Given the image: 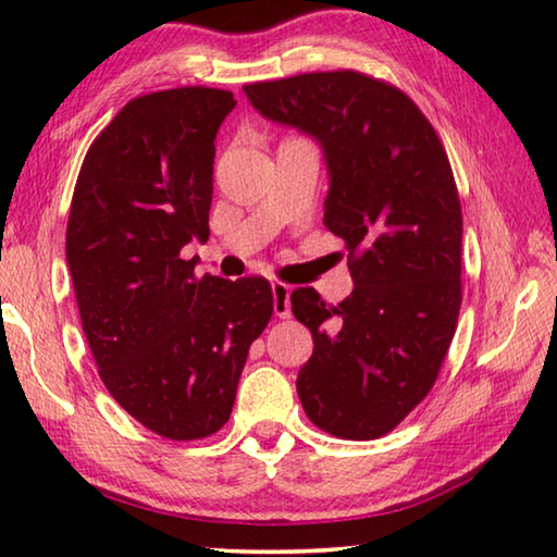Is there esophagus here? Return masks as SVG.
Listing matches in <instances>:
<instances>
[{"instance_id": "obj_1", "label": "esophagus", "mask_w": 557, "mask_h": 557, "mask_svg": "<svg viewBox=\"0 0 557 557\" xmlns=\"http://www.w3.org/2000/svg\"><path fill=\"white\" fill-rule=\"evenodd\" d=\"M272 309L280 319H289L292 314V305H289V285L285 282H272Z\"/></svg>"}]
</instances>
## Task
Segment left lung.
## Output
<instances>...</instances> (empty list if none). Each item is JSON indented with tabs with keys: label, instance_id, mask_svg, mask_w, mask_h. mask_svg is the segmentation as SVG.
<instances>
[{
	"label": "left lung",
	"instance_id": "8db88e82",
	"mask_svg": "<svg viewBox=\"0 0 557 557\" xmlns=\"http://www.w3.org/2000/svg\"><path fill=\"white\" fill-rule=\"evenodd\" d=\"M262 117L324 152V225L346 240L354 289L329 307L312 287L292 312L314 338L297 393L344 440L391 432L430 393L461 305V206L437 132L403 90L358 71L250 83Z\"/></svg>",
	"mask_w": 557,
	"mask_h": 557
}]
</instances>
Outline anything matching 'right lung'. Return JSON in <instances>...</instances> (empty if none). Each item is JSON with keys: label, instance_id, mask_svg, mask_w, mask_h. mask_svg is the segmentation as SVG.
<instances>
[{"label": "right lung", "instance_id": "1", "mask_svg": "<svg viewBox=\"0 0 557 557\" xmlns=\"http://www.w3.org/2000/svg\"><path fill=\"white\" fill-rule=\"evenodd\" d=\"M233 92L174 88L129 100L75 182L65 260L98 373L166 440L231 418L248 348L272 317L262 277H196L182 248L209 238L215 135Z\"/></svg>", "mask_w": 557, "mask_h": 557}]
</instances>
